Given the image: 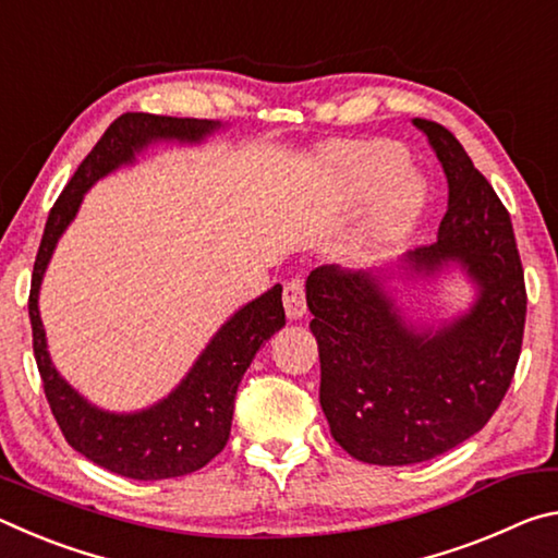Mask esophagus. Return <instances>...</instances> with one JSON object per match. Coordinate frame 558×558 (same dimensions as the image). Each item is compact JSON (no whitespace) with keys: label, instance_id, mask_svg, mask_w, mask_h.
Here are the masks:
<instances>
[{"label":"esophagus","instance_id":"obj_1","mask_svg":"<svg viewBox=\"0 0 558 558\" xmlns=\"http://www.w3.org/2000/svg\"><path fill=\"white\" fill-rule=\"evenodd\" d=\"M282 305H286V313L290 319H300L305 315L307 302H305V280L302 278H290L282 288Z\"/></svg>","mask_w":558,"mask_h":558}]
</instances>
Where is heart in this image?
I'll return each instance as SVG.
<instances>
[{
    "mask_svg": "<svg viewBox=\"0 0 558 558\" xmlns=\"http://www.w3.org/2000/svg\"><path fill=\"white\" fill-rule=\"evenodd\" d=\"M327 182L337 202L372 196L362 229L349 241V256L369 258L411 229L423 209V184L409 167V153L391 140L335 145L325 155Z\"/></svg>",
    "mask_w": 558,
    "mask_h": 558,
    "instance_id": "heart-1",
    "label": "heart"
}]
</instances>
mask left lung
Listing matches in <instances>:
<instances>
[{
    "mask_svg": "<svg viewBox=\"0 0 558 558\" xmlns=\"http://www.w3.org/2000/svg\"><path fill=\"white\" fill-rule=\"evenodd\" d=\"M448 177L438 241L409 253L433 272L458 260L480 286L468 315L415 332L379 278L319 266L307 278L310 329L319 349V403L332 438L372 465L442 456L493 418L522 352L526 288L512 221L456 135L415 118Z\"/></svg>",
    "mask_w": 558,
    "mask_h": 558,
    "instance_id": "1",
    "label": "left lung"
}]
</instances>
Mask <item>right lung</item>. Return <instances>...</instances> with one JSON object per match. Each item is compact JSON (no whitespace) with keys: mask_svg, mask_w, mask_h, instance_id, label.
Returning <instances> with one entry per match:
<instances>
[{"mask_svg":"<svg viewBox=\"0 0 558 558\" xmlns=\"http://www.w3.org/2000/svg\"><path fill=\"white\" fill-rule=\"evenodd\" d=\"M219 122L194 118H167L149 112H125L102 132L65 184L46 221L39 253L34 260L29 317L34 356L39 366L46 401L63 438L81 456L132 480H167L202 470L223 450L231 433L233 401L239 384L253 356L270 335L286 325L280 286H272L260 298L248 302L226 323L192 372L165 401L140 413H108L90 405L75 393L53 369L46 352V335L39 317V288L44 270L59 235L78 211L83 192L112 169L132 162L137 149L153 140L199 143Z\"/></svg>","mask_w":558,"mask_h":558,"instance_id":"right-lung-1","label":"right lung"}]
</instances>
